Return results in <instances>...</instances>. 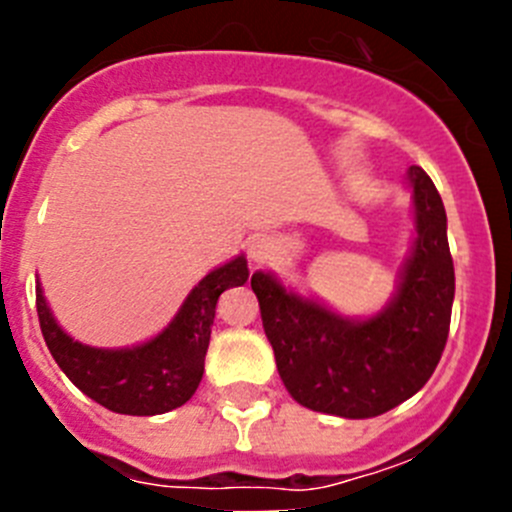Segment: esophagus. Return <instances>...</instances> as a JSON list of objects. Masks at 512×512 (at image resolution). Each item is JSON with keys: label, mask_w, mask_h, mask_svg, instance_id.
<instances>
[{"label": "esophagus", "mask_w": 512, "mask_h": 512, "mask_svg": "<svg viewBox=\"0 0 512 512\" xmlns=\"http://www.w3.org/2000/svg\"><path fill=\"white\" fill-rule=\"evenodd\" d=\"M272 252H275V245H272L270 237L257 235V237H252L250 242H247V257H250L252 262H257V265H260V262H265V260H270Z\"/></svg>", "instance_id": "1"}]
</instances>
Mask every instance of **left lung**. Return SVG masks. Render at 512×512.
<instances>
[{"label": "left lung", "mask_w": 512, "mask_h": 512, "mask_svg": "<svg viewBox=\"0 0 512 512\" xmlns=\"http://www.w3.org/2000/svg\"><path fill=\"white\" fill-rule=\"evenodd\" d=\"M414 245L394 297L356 319L287 289L272 272L252 275L262 327L289 396L319 414L381 416L411 399L441 361L451 327L453 275L446 208L423 168H409Z\"/></svg>", "instance_id": "obj_1"}]
</instances>
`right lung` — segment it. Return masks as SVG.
<instances>
[{
  "label": "right lung",
  "instance_id": "right-lung-1",
  "mask_svg": "<svg viewBox=\"0 0 512 512\" xmlns=\"http://www.w3.org/2000/svg\"><path fill=\"white\" fill-rule=\"evenodd\" d=\"M247 277L245 255L215 267L190 289L168 327L136 347L101 349L76 342L54 319L41 285H36V312L51 356L89 399L116 414L156 416L178 409L195 394L218 297L245 285Z\"/></svg>",
  "mask_w": 512,
  "mask_h": 512
}]
</instances>
